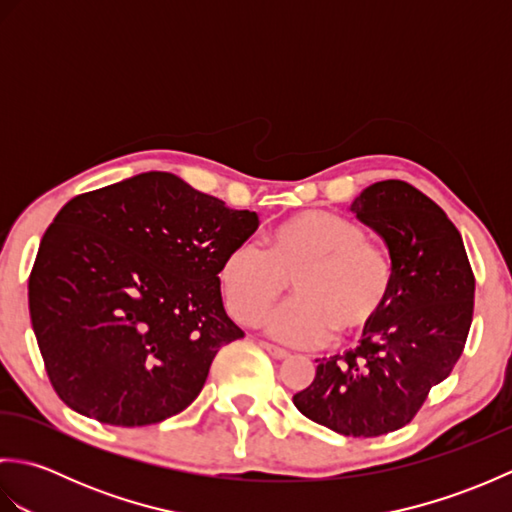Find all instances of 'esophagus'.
Wrapping results in <instances>:
<instances>
[{"label":"esophagus","instance_id":"obj_1","mask_svg":"<svg viewBox=\"0 0 512 512\" xmlns=\"http://www.w3.org/2000/svg\"><path fill=\"white\" fill-rule=\"evenodd\" d=\"M259 345H262L264 350H266L270 356H273V358H279V361H281V358H286V356H288V352L284 350V347H277V345H273V343H266V341H262Z\"/></svg>","mask_w":512,"mask_h":512}]
</instances>
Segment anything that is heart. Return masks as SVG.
<instances>
[{"mask_svg": "<svg viewBox=\"0 0 512 512\" xmlns=\"http://www.w3.org/2000/svg\"><path fill=\"white\" fill-rule=\"evenodd\" d=\"M292 299L266 321L275 339L317 345L332 334L350 343L372 328L394 292V266L383 248L365 242L361 226L328 211H306L279 224L268 250L244 239L220 266V288L228 312L255 325L284 295Z\"/></svg>", "mask_w": 512, "mask_h": 512, "instance_id": "1", "label": "heart"}]
</instances>
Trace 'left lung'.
<instances>
[{"label":"left lung","instance_id":"1","mask_svg":"<svg viewBox=\"0 0 512 512\" xmlns=\"http://www.w3.org/2000/svg\"><path fill=\"white\" fill-rule=\"evenodd\" d=\"M350 211L387 244L394 292L361 345L317 358L314 380L292 402L341 436L376 438L409 424L458 363L475 277L458 228L411 184L376 182Z\"/></svg>","mask_w":512,"mask_h":512}]
</instances>
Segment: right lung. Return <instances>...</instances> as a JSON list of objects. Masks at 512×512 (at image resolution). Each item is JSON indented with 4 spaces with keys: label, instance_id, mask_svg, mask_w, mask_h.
Returning a JSON list of instances; mask_svg holds the SVG:
<instances>
[{
    "label": "right lung",
    "instance_id": "add662e5",
    "mask_svg": "<svg viewBox=\"0 0 512 512\" xmlns=\"http://www.w3.org/2000/svg\"><path fill=\"white\" fill-rule=\"evenodd\" d=\"M173 173L147 171L72 198L43 233L28 308L57 396L81 416L143 427L187 409L228 319L220 266L257 231Z\"/></svg>",
    "mask_w": 512,
    "mask_h": 512
}]
</instances>
